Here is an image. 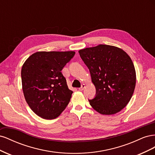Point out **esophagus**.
Returning a JSON list of instances; mask_svg holds the SVG:
<instances>
[{"instance_id":"34e87169","label":"esophagus","mask_w":155,"mask_h":155,"mask_svg":"<svg viewBox=\"0 0 155 155\" xmlns=\"http://www.w3.org/2000/svg\"><path fill=\"white\" fill-rule=\"evenodd\" d=\"M85 84H83V85H81V87L80 88H79V90L82 91L84 90V89H85Z\"/></svg>"}]
</instances>
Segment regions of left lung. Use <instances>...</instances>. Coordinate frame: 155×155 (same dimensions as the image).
Listing matches in <instances>:
<instances>
[{"label": "left lung", "instance_id": "8db88e82", "mask_svg": "<svg viewBox=\"0 0 155 155\" xmlns=\"http://www.w3.org/2000/svg\"><path fill=\"white\" fill-rule=\"evenodd\" d=\"M89 69L96 95L88 100L93 109L101 114L117 113L127 105L136 85L132 60L123 50L100 45L79 51Z\"/></svg>", "mask_w": 155, "mask_h": 155}]
</instances>
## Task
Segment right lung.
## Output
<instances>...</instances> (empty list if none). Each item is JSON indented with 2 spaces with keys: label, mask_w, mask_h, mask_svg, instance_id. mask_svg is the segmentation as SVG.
<instances>
[{
  "label": "right lung",
  "mask_w": 155,
  "mask_h": 155,
  "mask_svg": "<svg viewBox=\"0 0 155 155\" xmlns=\"http://www.w3.org/2000/svg\"><path fill=\"white\" fill-rule=\"evenodd\" d=\"M75 52L37 51L22 65L21 79L25 100L35 113L46 120L58 117L73 92L61 72Z\"/></svg>",
  "instance_id": "add662e5"
}]
</instances>
